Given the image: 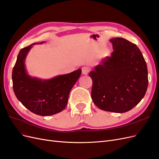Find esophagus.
I'll use <instances>...</instances> for the list:
<instances>
[{
    "instance_id": "34e87169",
    "label": "esophagus",
    "mask_w": 159,
    "mask_h": 159,
    "mask_svg": "<svg viewBox=\"0 0 159 159\" xmlns=\"http://www.w3.org/2000/svg\"><path fill=\"white\" fill-rule=\"evenodd\" d=\"M81 70H82L83 75H87L89 71V68H88V66H84V67H83L82 69H81Z\"/></svg>"
}]
</instances>
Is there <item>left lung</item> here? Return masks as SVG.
I'll return each mask as SVG.
<instances>
[{
	"instance_id": "obj_1",
	"label": "left lung",
	"mask_w": 159,
	"mask_h": 159,
	"mask_svg": "<svg viewBox=\"0 0 159 159\" xmlns=\"http://www.w3.org/2000/svg\"><path fill=\"white\" fill-rule=\"evenodd\" d=\"M113 52L89 74L93 81L91 98L100 109L125 113L132 109L145 96L148 70L139 48L123 38H114Z\"/></svg>"
}]
</instances>
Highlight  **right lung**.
I'll use <instances>...</instances> for the list:
<instances>
[{
    "instance_id": "obj_1",
    "label": "right lung",
    "mask_w": 159,
    "mask_h": 159,
    "mask_svg": "<svg viewBox=\"0 0 159 159\" xmlns=\"http://www.w3.org/2000/svg\"><path fill=\"white\" fill-rule=\"evenodd\" d=\"M44 42L34 43L20 51L12 79L14 94L24 106L36 115L49 116L66 108L70 91L79 79L81 70L47 80L30 76L26 68V56L33 45Z\"/></svg>"
}]
</instances>
